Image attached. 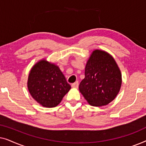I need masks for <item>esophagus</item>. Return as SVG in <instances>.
I'll return each instance as SVG.
<instances>
[{
    "label": "esophagus",
    "instance_id": "34e87169",
    "mask_svg": "<svg viewBox=\"0 0 146 146\" xmlns=\"http://www.w3.org/2000/svg\"><path fill=\"white\" fill-rule=\"evenodd\" d=\"M72 87L73 88H78V82H76L73 83L72 84Z\"/></svg>",
    "mask_w": 146,
    "mask_h": 146
}]
</instances>
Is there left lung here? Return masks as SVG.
I'll list each match as a JSON object with an SVG mask.
<instances>
[{"mask_svg":"<svg viewBox=\"0 0 146 146\" xmlns=\"http://www.w3.org/2000/svg\"><path fill=\"white\" fill-rule=\"evenodd\" d=\"M121 85V74L115 60L106 52L95 50L85 68V78L79 90L91 106L108 104L118 94Z\"/></svg>","mask_w":146,"mask_h":146,"instance_id":"1","label":"left lung"}]
</instances>
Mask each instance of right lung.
<instances>
[{"instance_id": "1", "label": "right lung", "mask_w": 146, "mask_h": 146, "mask_svg": "<svg viewBox=\"0 0 146 146\" xmlns=\"http://www.w3.org/2000/svg\"><path fill=\"white\" fill-rule=\"evenodd\" d=\"M27 85L32 97L47 108L58 105L71 88L59 67L46 60L38 62L32 68Z\"/></svg>"}]
</instances>
